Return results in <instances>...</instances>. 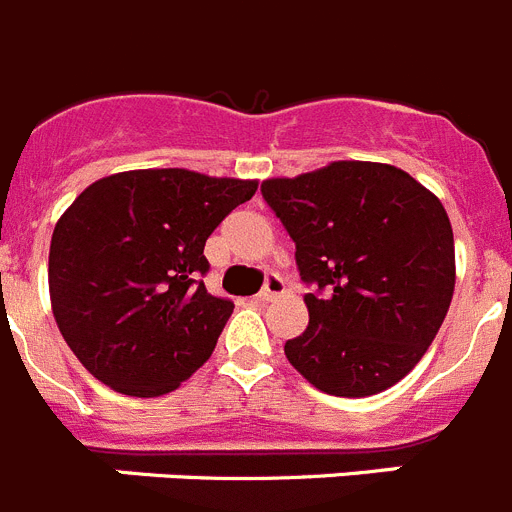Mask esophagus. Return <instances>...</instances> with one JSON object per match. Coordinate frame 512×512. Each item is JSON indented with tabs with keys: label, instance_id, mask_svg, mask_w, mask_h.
Here are the masks:
<instances>
[{
	"label": "esophagus",
	"instance_id": "esophagus-1",
	"mask_svg": "<svg viewBox=\"0 0 512 512\" xmlns=\"http://www.w3.org/2000/svg\"><path fill=\"white\" fill-rule=\"evenodd\" d=\"M282 290H285L282 279H279L277 274H269V277H266V282H264V290H261L256 298L264 300V303H266V300H274L277 295H282Z\"/></svg>",
	"mask_w": 512,
	"mask_h": 512
}]
</instances>
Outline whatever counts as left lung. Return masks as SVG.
I'll return each mask as SVG.
<instances>
[{
  "instance_id": "8db88e82",
  "label": "left lung",
  "mask_w": 512,
  "mask_h": 512,
  "mask_svg": "<svg viewBox=\"0 0 512 512\" xmlns=\"http://www.w3.org/2000/svg\"><path fill=\"white\" fill-rule=\"evenodd\" d=\"M290 238L308 329L285 344L290 365L331 396H373L422 360L456 287L451 220L406 170L336 160L261 183Z\"/></svg>"
}]
</instances>
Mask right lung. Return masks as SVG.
<instances>
[{"label": "right lung", "instance_id": "add662e5", "mask_svg": "<svg viewBox=\"0 0 512 512\" xmlns=\"http://www.w3.org/2000/svg\"><path fill=\"white\" fill-rule=\"evenodd\" d=\"M259 181L186 168L124 170L90 183L48 251L51 310L100 383L163 396L202 368L233 313L204 287V243Z\"/></svg>", "mask_w": 512, "mask_h": 512}]
</instances>
